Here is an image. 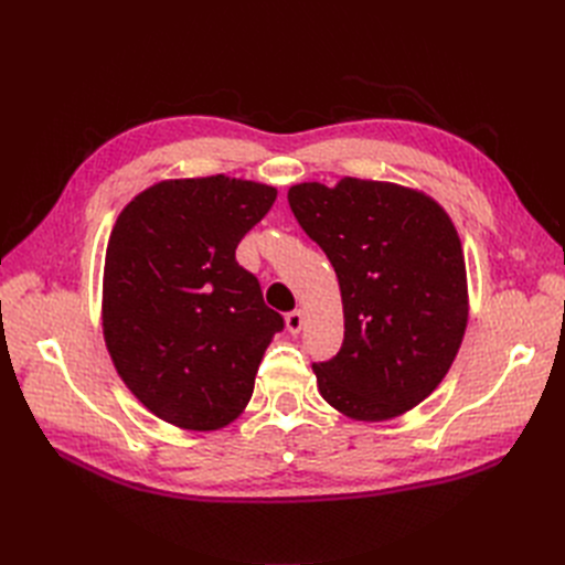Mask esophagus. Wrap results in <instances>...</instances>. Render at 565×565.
Instances as JSON below:
<instances>
[{
    "label": "esophagus",
    "mask_w": 565,
    "mask_h": 565,
    "mask_svg": "<svg viewBox=\"0 0 565 565\" xmlns=\"http://www.w3.org/2000/svg\"><path fill=\"white\" fill-rule=\"evenodd\" d=\"M285 323H287V330H289V332L299 334L301 328H303V311H301V309L289 311V313L285 316Z\"/></svg>",
    "instance_id": "esophagus-1"
}]
</instances>
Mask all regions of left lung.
Instances as JSON below:
<instances>
[{"instance_id":"obj_1","label":"left lung","mask_w":565,"mask_h":565,"mask_svg":"<svg viewBox=\"0 0 565 565\" xmlns=\"http://www.w3.org/2000/svg\"><path fill=\"white\" fill-rule=\"evenodd\" d=\"M289 209L338 273L344 342L313 363L323 399L354 420H390L447 375L468 323L461 239L447 211L394 182H301Z\"/></svg>"}]
</instances>
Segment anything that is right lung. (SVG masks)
<instances>
[{"instance_id": "add662e5", "label": "right lung", "mask_w": 565, "mask_h": 565, "mask_svg": "<svg viewBox=\"0 0 565 565\" xmlns=\"http://www.w3.org/2000/svg\"><path fill=\"white\" fill-rule=\"evenodd\" d=\"M276 196V188L227 175L163 180L114 225L104 342L128 390L182 430H218L245 411L266 347L285 326L235 258Z\"/></svg>"}]
</instances>
